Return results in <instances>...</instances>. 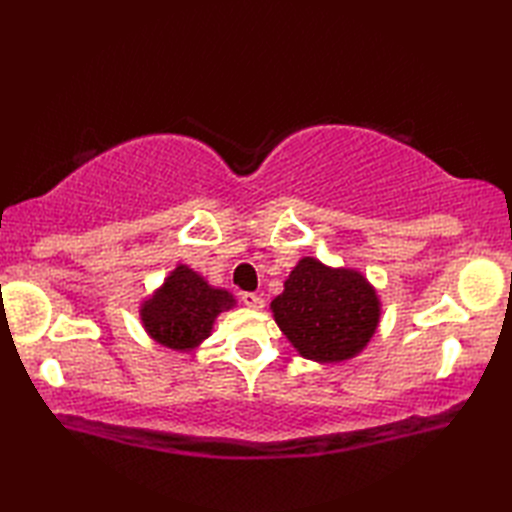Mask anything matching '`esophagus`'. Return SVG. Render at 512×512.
Returning <instances> with one entry per match:
<instances>
[{
    "label": "esophagus",
    "mask_w": 512,
    "mask_h": 512,
    "mask_svg": "<svg viewBox=\"0 0 512 512\" xmlns=\"http://www.w3.org/2000/svg\"><path fill=\"white\" fill-rule=\"evenodd\" d=\"M242 303H244V306H248V308H253V310L264 308V299L259 297V295H255V292H242Z\"/></svg>",
    "instance_id": "esophagus-1"
}]
</instances>
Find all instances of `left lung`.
Wrapping results in <instances>:
<instances>
[{"instance_id": "1", "label": "left lung", "mask_w": 512, "mask_h": 512, "mask_svg": "<svg viewBox=\"0 0 512 512\" xmlns=\"http://www.w3.org/2000/svg\"><path fill=\"white\" fill-rule=\"evenodd\" d=\"M275 321L301 356L319 363L352 358L378 325V297L363 275L301 259L270 303Z\"/></svg>"}]
</instances>
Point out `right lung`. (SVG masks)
Returning <instances> with one entry per match:
<instances>
[{
    "instance_id": "1",
    "label": "right lung",
    "mask_w": 512,
    "mask_h": 512,
    "mask_svg": "<svg viewBox=\"0 0 512 512\" xmlns=\"http://www.w3.org/2000/svg\"><path fill=\"white\" fill-rule=\"evenodd\" d=\"M235 306L233 295L215 290L187 266H178L140 317L151 339L171 350H191L211 334L217 314Z\"/></svg>"
}]
</instances>
